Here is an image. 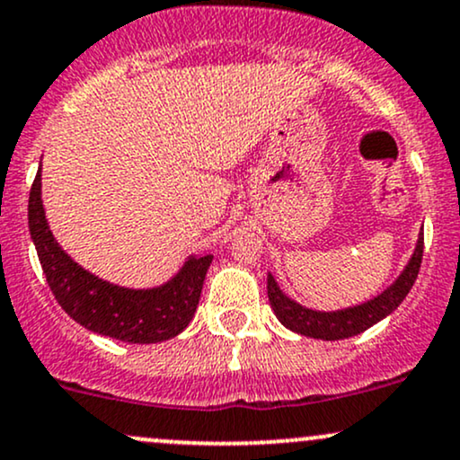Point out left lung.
<instances>
[{"mask_svg":"<svg viewBox=\"0 0 460 460\" xmlns=\"http://www.w3.org/2000/svg\"><path fill=\"white\" fill-rule=\"evenodd\" d=\"M421 255H424V231H420L413 248V255L409 257L402 272L395 277V281L392 285H387L381 294L366 300V303H358L352 305V307L335 311L309 309L305 307V305L296 303V300L289 298L288 294L279 288L272 272H268V298H270V307L285 329L298 332V335L314 337V340L324 341L355 337L358 332L367 331L369 326H374L376 322L387 318L389 314H394V311L398 309V305L402 303L406 294L413 288L417 272H420Z\"/></svg>","mask_w":460,"mask_h":460,"instance_id":"1","label":"left lung"}]
</instances>
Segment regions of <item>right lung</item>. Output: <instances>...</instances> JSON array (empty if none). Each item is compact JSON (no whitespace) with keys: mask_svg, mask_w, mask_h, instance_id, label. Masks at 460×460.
<instances>
[{"mask_svg":"<svg viewBox=\"0 0 460 460\" xmlns=\"http://www.w3.org/2000/svg\"><path fill=\"white\" fill-rule=\"evenodd\" d=\"M40 168L30 190L28 225L40 266L60 307L84 329L128 344H157L177 337L199 307L200 289L214 255H190L155 288H125L97 277L58 244L43 205Z\"/></svg>","mask_w":460,"mask_h":460,"instance_id":"obj_1","label":"right lung"}]
</instances>
